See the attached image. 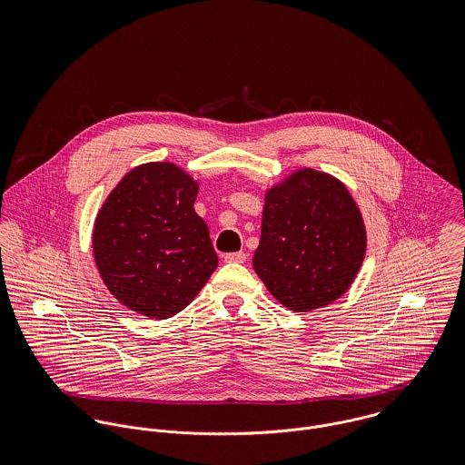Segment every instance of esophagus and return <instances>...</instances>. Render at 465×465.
I'll return each instance as SVG.
<instances>
[{
  "label": "esophagus",
  "instance_id": "1",
  "mask_svg": "<svg viewBox=\"0 0 465 465\" xmlns=\"http://www.w3.org/2000/svg\"><path fill=\"white\" fill-rule=\"evenodd\" d=\"M223 260H225L227 263H245L247 254H245V252H231V254H225Z\"/></svg>",
  "mask_w": 465,
  "mask_h": 465
}]
</instances>
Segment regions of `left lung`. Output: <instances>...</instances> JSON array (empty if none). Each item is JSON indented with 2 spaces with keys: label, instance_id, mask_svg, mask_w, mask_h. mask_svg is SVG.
<instances>
[{
  "label": "left lung",
  "instance_id": "obj_1",
  "mask_svg": "<svg viewBox=\"0 0 465 465\" xmlns=\"http://www.w3.org/2000/svg\"><path fill=\"white\" fill-rule=\"evenodd\" d=\"M365 247V225L347 188L306 168L266 193L252 266L281 304L310 312L347 292Z\"/></svg>",
  "mask_w": 465,
  "mask_h": 465
}]
</instances>
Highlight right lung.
Returning a JSON list of instances; mask_svg holds the SVG:
<instances>
[{
	"mask_svg": "<svg viewBox=\"0 0 465 465\" xmlns=\"http://www.w3.org/2000/svg\"><path fill=\"white\" fill-rule=\"evenodd\" d=\"M197 184L172 163L134 168L102 205L93 251L111 293L127 308L170 319L218 265L209 229L195 213Z\"/></svg>",
	"mask_w": 465,
	"mask_h": 465,
	"instance_id": "right-lung-1",
	"label": "right lung"
}]
</instances>
